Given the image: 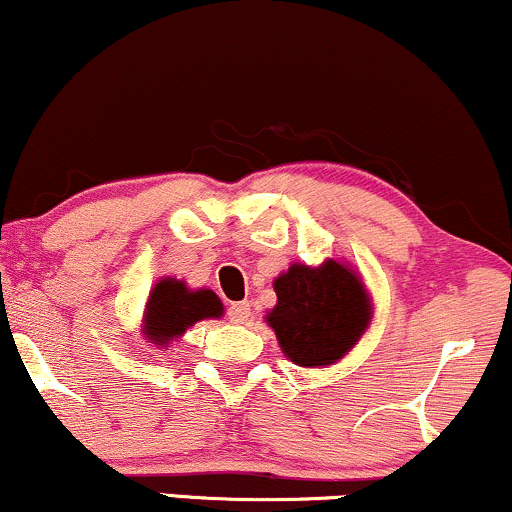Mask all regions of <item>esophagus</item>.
<instances>
[{"instance_id":"1","label":"esophagus","mask_w":512,"mask_h":512,"mask_svg":"<svg viewBox=\"0 0 512 512\" xmlns=\"http://www.w3.org/2000/svg\"><path fill=\"white\" fill-rule=\"evenodd\" d=\"M226 314H229L231 323H248V319H250V304L248 302H234Z\"/></svg>"}]
</instances>
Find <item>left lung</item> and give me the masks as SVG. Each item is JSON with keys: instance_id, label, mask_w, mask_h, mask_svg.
Wrapping results in <instances>:
<instances>
[{"instance_id": "1", "label": "left lung", "mask_w": 512, "mask_h": 512, "mask_svg": "<svg viewBox=\"0 0 512 512\" xmlns=\"http://www.w3.org/2000/svg\"><path fill=\"white\" fill-rule=\"evenodd\" d=\"M276 307L267 312L283 354L297 366H331L357 345L371 321V297L347 264H290L274 281Z\"/></svg>"}]
</instances>
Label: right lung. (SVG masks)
Masks as SVG:
<instances>
[{
	"instance_id": "add662e5",
	"label": "right lung",
	"mask_w": 512,
	"mask_h": 512,
	"mask_svg": "<svg viewBox=\"0 0 512 512\" xmlns=\"http://www.w3.org/2000/svg\"><path fill=\"white\" fill-rule=\"evenodd\" d=\"M224 314L222 300L208 288L191 290L177 278H163L155 283L146 302L144 335L148 342L165 349L172 340L184 335L193 323L219 319Z\"/></svg>"
}]
</instances>
